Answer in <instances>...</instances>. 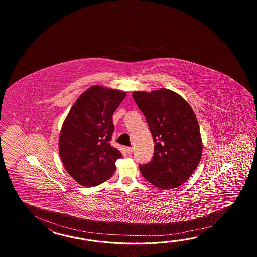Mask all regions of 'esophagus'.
<instances>
[{"mask_svg": "<svg viewBox=\"0 0 257 257\" xmlns=\"http://www.w3.org/2000/svg\"><path fill=\"white\" fill-rule=\"evenodd\" d=\"M126 153H128V154H131V153H133V148L126 147Z\"/></svg>", "mask_w": 257, "mask_h": 257, "instance_id": "obj_1", "label": "esophagus"}]
</instances>
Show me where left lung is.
Listing matches in <instances>:
<instances>
[{"label": "left lung", "mask_w": 257, "mask_h": 257, "mask_svg": "<svg viewBox=\"0 0 257 257\" xmlns=\"http://www.w3.org/2000/svg\"><path fill=\"white\" fill-rule=\"evenodd\" d=\"M132 96L155 142L152 161L140 164L142 176L159 188H176L193 175L201 159L196 115L185 99L168 89L134 92Z\"/></svg>", "instance_id": "1"}]
</instances>
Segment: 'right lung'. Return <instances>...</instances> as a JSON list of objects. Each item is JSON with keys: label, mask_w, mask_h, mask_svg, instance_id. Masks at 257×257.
Wrapping results in <instances>:
<instances>
[{"label": "right lung", "mask_w": 257, "mask_h": 257, "mask_svg": "<svg viewBox=\"0 0 257 257\" xmlns=\"http://www.w3.org/2000/svg\"><path fill=\"white\" fill-rule=\"evenodd\" d=\"M126 93L92 86L72 105L60 131L59 152L69 175L82 186L108 180L122 157L110 141L115 130L112 115Z\"/></svg>", "instance_id": "add662e5"}]
</instances>
